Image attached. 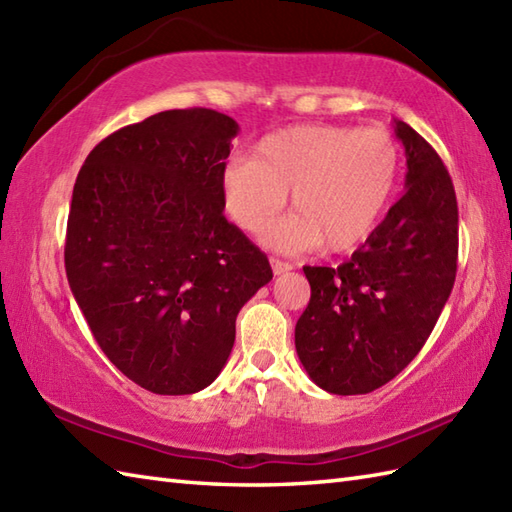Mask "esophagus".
<instances>
[{"instance_id":"34e87169","label":"esophagus","mask_w":512,"mask_h":512,"mask_svg":"<svg viewBox=\"0 0 512 512\" xmlns=\"http://www.w3.org/2000/svg\"><path fill=\"white\" fill-rule=\"evenodd\" d=\"M270 266H273V273L275 275H284V273H288V270H292V264H288V262H281V259H270Z\"/></svg>"}]
</instances>
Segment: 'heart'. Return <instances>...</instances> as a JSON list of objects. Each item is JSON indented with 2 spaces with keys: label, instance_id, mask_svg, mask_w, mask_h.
<instances>
[{
  "label": "heart",
  "instance_id": "obj_1",
  "mask_svg": "<svg viewBox=\"0 0 512 512\" xmlns=\"http://www.w3.org/2000/svg\"><path fill=\"white\" fill-rule=\"evenodd\" d=\"M400 149L383 129L299 125L259 140L253 160L222 171L228 217L246 233H264L288 204L297 213L264 242L281 253H303L325 242L350 253L376 231L394 195Z\"/></svg>",
  "mask_w": 512,
  "mask_h": 512
}]
</instances>
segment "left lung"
<instances>
[{
	"label": "left lung",
	"mask_w": 512,
	"mask_h": 512,
	"mask_svg": "<svg viewBox=\"0 0 512 512\" xmlns=\"http://www.w3.org/2000/svg\"><path fill=\"white\" fill-rule=\"evenodd\" d=\"M405 195L345 264L303 266L310 303L295 347L308 376L339 396L369 394L427 343L458 270V200L444 162L407 123Z\"/></svg>",
	"instance_id": "obj_1"
}]
</instances>
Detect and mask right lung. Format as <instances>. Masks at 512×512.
Wrapping results in <instances>:
<instances>
[{"mask_svg": "<svg viewBox=\"0 0 512 512\" xmlns=\"http://www.w3.org/2000/svg\"><path fill=\"white\" fill-rule=\"evenodd\" d=\"M239 125L167 110L107 136L72 191L65 273L105 356L162 396L220 376L268 257L224 217L222 171Z\"/></svg>", "mask_w": 512, "mask_h": 512, "instance_id": "1", "label": "right lung"}]
</instances>
